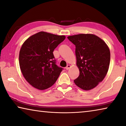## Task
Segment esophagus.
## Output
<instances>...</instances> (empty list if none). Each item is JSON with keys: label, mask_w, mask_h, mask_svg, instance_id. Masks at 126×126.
<instances>
[{"label": "esophagus", "mask_w": 126, "mask_h": 126, "mask_svg": "<svg viewBox=\"0 0 126 126\" xmlns=\"http://www.w3.org/2000/svg\"><path fill=\"white\" fill-rule=\"evenodd\" d=\"M70 67H71V65H69V64H68V65H67L66 67H65V69H66L67 70H68V69L70 68Z\"/></svg>", "instance_id": "34e87169"}]
</instances>
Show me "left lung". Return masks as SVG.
I'll use <instances>...</instances> for the list:
<instances>
[{
    "label": "left lung",
    "instance_id": "8db88e82",
    "mask_svg": "<svg viewBox=\"0 0 126 126\" xmlns=\"http://www.w3.org/2000/svg\"><path fill=\"white\" fill-rule=\"evenodd\" d=\"M76 46V64L79 75L74 82L84 90H90L102 81L109 69L110 53L102 39L93 34L69 36Z\"/></svg>",
    "mask_w": 126,
    "mask_h": 126
}]
</instances>
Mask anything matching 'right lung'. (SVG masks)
<instances>
[{"label":"right lung","instance_id":"add662e5","mask_svg":"<svg viewBox=\"0 0 126 126\" xmlns=\"http://www.w3.org/2000/svg\"><path fill=\"white\" fill-rule=\"evenodd\" d=\"M65 36L41 31L26 40L19 51V63L28 82L40 90L54 84L63 68L56 64L53 52Z\"/></svg>","mask_w":126,"mask_h":126}]
</instances>
